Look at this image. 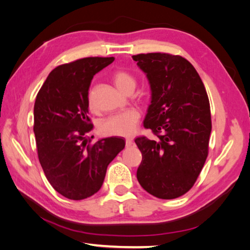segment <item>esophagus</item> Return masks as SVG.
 I'll return each mask as SVG.
<instances>
[{
  "instance_id": "obj_1",
  "label": "esophagus",
  "mask_w": 250,
  "mask_h": 250,
  "mask_svg": "<svg viewBox=\"0 0 250 250\" xmlns=\"http://www.w3.org/2000/svg\"><path fill=\"white\" fill-rule=\"evenodd\" d=\"M133 145V139H131V137H129V139L125 140V146L126 147H130Z\"/></svg>"
}]
</instances>
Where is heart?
<instances>
[{"label": "heart", "mask_w": 250, "mask_h": 250, "mask_svg": "<svg viewBox=\"0 0 250 250\" xmlns=\"http://www.w3.org/2000/svg\"><path fill=\"white\" fill-rule=\"evenodd\" d=\"M113 81L121 92H125L131 87L135 88V78L126 71H118L114 74ZM90 106L91 102H90ZM141 118L139 110L134 108L125 109L110 115L101 120L99 130L104 135L109 136H129L135 131Z\"/></svg>", "instance_id": "1"}]
</instances>
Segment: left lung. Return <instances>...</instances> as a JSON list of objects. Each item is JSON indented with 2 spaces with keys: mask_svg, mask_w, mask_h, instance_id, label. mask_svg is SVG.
Here are the masks:
<instances>
[{
  "mask_svg": "<svg viewBox=\"0 0 250 250\" xmlns=\"http://www.w3.org/2000/svg\"><path fill=\"white\" fill-rule=\"evenodd\" d=\"M132 58L151 91L144 126L158 137L135 140L143 156L136 177L156 198L176 199L194 185L208 153V97L198 72L185 58L160 52Z\"/></svg>",
  "mask_w": 250,
  "mask_h": 250,
  "instance_id": "left-lung-1",
  "label": "left lung"
}]
</instances>
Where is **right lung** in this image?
<instances>
[{"label": "right lung", "mask_w": 250, "mask_h": 250, "mask_svg": "<svg viewBox=\"0 0 250 250\" xmlns=\"http://www.w3.org/2000/svg\"><path fill=\"white\" fill-rule=\"evenodd\" d=\"M114 60L91 57L57 66L36 95L33 131L40 163L54 189L70 200L97 193L108 164L125 145L121 137L100 139L94 144L86 137L92 129L90 84Z\"/></svg>", "instance_id": "1"}]
</instances>
